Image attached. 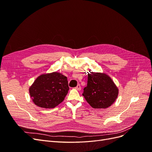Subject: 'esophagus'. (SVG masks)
<instances>
[{
	"mask_svg": "<svg viewBox=\"0 0 152 152\" xmlns=\"http://www.w3.org/2000/svg\"><path fill=\"white\" fill-rule=\"evenodd\" d=\"M75 89H76L77 90H78V91H80V90L81 89V87H80V84H78V85L77 86V87H75Z\"/></svg>",
	"mask_w": 152,
	"mask_h": 152,
	"instance_id": "34e87169",
	"label": "esophagus"
}]
</instances>
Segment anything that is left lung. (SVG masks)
<instances>
[{"label": "left lung", "instance_id": "8db88e82", "mask_svg": "<svg viewBox=\"0 0 152 152\" xmlns=\"http://www.w3.org/2000/svg\"><path fill=\"white\" fill-rule=\"evenodd\" d=\"M118 90L115 84L104 73L91 72L82 95L94 108H107L117 99Z\"/></svg>", "mask_w": 152, "mask_h": 152}]
</instances>
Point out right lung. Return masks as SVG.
<instances>
[{
	"mask_svg": "<svg viewBox=\"0 0 152 152\" xmlns=\"http://www.w3.org/2000/svg\"><path fill=\"white\" fill-rule=\"evenodd\" d=\"M68 90L67 77L60 73L53 72L37 77L29 92L34 103L38 107L53 108L63 102Z\"/></svg>",
	"mask_w": 152,
	"mask_h": 152,
	"instance_id": "1",
	"label": "right lung"
}]
</instances>
